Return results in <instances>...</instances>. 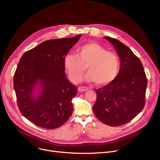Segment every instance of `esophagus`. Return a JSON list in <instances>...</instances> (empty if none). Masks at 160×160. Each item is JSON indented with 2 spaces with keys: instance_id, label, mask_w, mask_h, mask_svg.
Returning a JSON list of instances; mask_svg holds the SVG:
<instances>
[{
  "instance_id": "34e87169",
  "label": "esophagus",
  "mask_w": 160,
  "mask_h": 160,
  "mask_svg": "<svg viewBox=\"0 0 160 160\" xmlns=\"http://www.w3.org/2000/svg\"><path fill=\"white\" fill-rule=\"evenodd\" d=\"M89 89L87 87H83V86H80L78 88V91L80 92H83V91H88Z\"/></svg>"
}]
</instances>
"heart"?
<instances>
[{"mask_svg":"<svg viewBox=\"0 0 160 160\" xmlns=\"http://www.w3.org/2000/svg\"><path fill=\"white\" fill-rule=\"evenodd\" d=\"M77 55L67 54L63 64L70 80L77 83L86 71L88 81L104 86L113 81L120 69V61L115 52H110L99 44L89 43L78 47Z\"/></svg>","mask_w":160,"mask_h":160,"instance_id":"obj_1","label":"heart"}]
</instances>
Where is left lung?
Segmentation results:
<instances>
[{
  "mask_svg": "<svg viewBox=\"0 0 160 160\" xmlns=\"http://www.w3.org/2000/svg\"><path fill=\"white\" fill-rule=\"evenodd\" d=\"M113 45L121 60L119 72L106 86L97 89L93 107L97 118L111 127L132 121L145 105L146 74L139 58L119 40L104 37Z\"/></svg>",
  "mask_w": 160,
  "mask_h": 160,
  "instance_id": "1",
  "label": "left lung"
}]
</instances>
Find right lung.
Wrapping results in <instances>:
<instances>
[{"label": "right lung", "instance_id": "add662e5", "mask_svg": "<svg viewBox=\"0 0 160 160\" xmlns=\"http://www.w3.org/2000/svg\"><path fill=\"white\" fill-rule=\"evenodd\" d=\"M81 35L50 39L25 52L13 77V88L21 114L39 127L54 129L71 116L77 86L67 78L63 60ZM37 84L40 93L33 95Z\"/></svg>", "mask_w": 160, "mask_h": 160}]
</instances>
